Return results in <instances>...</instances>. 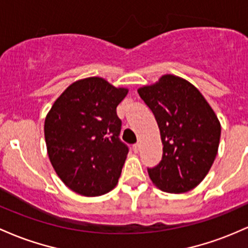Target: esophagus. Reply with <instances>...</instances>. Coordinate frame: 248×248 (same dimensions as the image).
Returning <instances> with one entry per match:
<instances>
[{
	"mask_svg": "<svg viewBox=\"0 0 248 248\" xmlns=\"http://www.w3.org/2000/svg\"><path fill=\"white\" fill-rule=\"evenodd\" d=\"M139 149H140V144H139V143H137V144H135V145H133V146H132V150H133V151H135V152H136V154H137V152L139 151Z\"/></svg>",
	"mask_w": 248,
	"mask_h": 248,
	"instance_id": "34e87169",
	"label": "esophagus"
}]
</instances>
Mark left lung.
<instances>
[{
	"label": "left lung",
	"instance_id": "8db88e82",
	"mask_svg": "<svg viewBox=\"0 0 248 248\" xmlns=\"http://www.w3.org/2000/svg\"><path fill=\"white\" fill-rule=\"evenodd\" d=\"M155 117L163 143V159L149 169L161 191L185 193L204 180L218 154L221 125L202 93L176 75L138 88Z\"/></svg>",
	"mask_w": 248,
	"mask_h": 248
}]
</instances>
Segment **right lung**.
<instances>
[{
    "mask_svg": "<svg viewBox=\"0 0 248 248\" xmlns=\"http://www.w3.org/2000/svg\"><path fill=\"white\" fill-rule=\"evenodd\" d=\"M127 93L102 77H87L69 85L46 113L49 160L75 193L103 196L118 183L129 150L118 138L117 107Z\"/></svg>",
    "mask_w": 248,
    "mask_h": 248,
    "instance_id": "1",
    "label": "right lung"
}]
</instances>
